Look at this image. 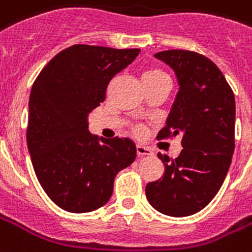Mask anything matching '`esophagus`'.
I'll list each match as a JSON object with an SVG mask.
<instances>
[{"mask_svg": "<svg viewBox=\"0 0 252 252\" xmlns=\"http://www.w3.org/2000/svg\"><path fill=\"white\" fill-rule=\"evenodd\" d=\"M136 153H137V156L139 157L152 156V155H153V152H152L151 148L143 147V145H137V147H136Z\"/></svg>", "mask_w": 252, "mask_h": 252, "instance_id": "34e87169", "label": "esophagus"}]
</instances>
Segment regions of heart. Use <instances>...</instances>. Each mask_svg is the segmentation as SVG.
Here are the masks:
<instances>
[{"label":"heart","mask_w":252,"mask_h":252,"mask_svg":"<svg viewBox=\"0 0 252 252\" xmlns=\"http://www.w3.org/2000/svg\"><path fill=\"white\" fill-rule=\"evenodd\" d=\"M144 84H152L156 83V82H161V80H169L168 74L162 71L161 68H157V67H152V68H148L143 75ZM133 133L136 136H143L145 133V128L143 126H133Z\"/></svg>","instance_id":"obj_1"}]
</instances>
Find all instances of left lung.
I'll list each match as a JSON object with an SVG mask.
<instances>
[{"mask_svg":"<svg viewBox=\"0 0 252 252\" xmlns=\"http://www.w3.org/2000/svg\"><path fill=\"white\" fill-rule=\"evenodd\" d=\"M176 71L180 90L157 140L180 136L184 149L176 158L158 153L160 180L145 194L157 211L170 217L198 213L216 197L231 164L235 139V99L216 63L189 50L155 55Z\"/></svg>","mask_w":252,"mask_h":252,"instance_id":"8db88e82","label":"left lung"}]
</instances>
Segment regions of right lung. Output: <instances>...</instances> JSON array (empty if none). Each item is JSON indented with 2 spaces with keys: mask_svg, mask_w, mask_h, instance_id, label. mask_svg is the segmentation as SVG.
<instances>
[{
  "mask_svg": "<svg viewBox=\"0 0 252 252\" xmlns=\"http://www.w3.org/2000/svg\"><path fill=\"white\" fill-rule=\"evenodd\" d=\"M139 53L70 46L42 68L32 84L28 148L42 189L63 210L88 213L105 205L116 174L136 158L132 140L92 136L88 113L105 100L109 82Z\"/></svg>",
  "mask_w": 252,
  "mask_h": 252,
  "instance_id": "1",
  "label": "right lung"
}]
</instances>
